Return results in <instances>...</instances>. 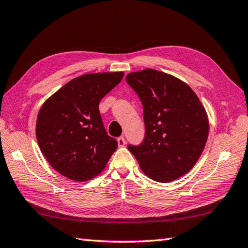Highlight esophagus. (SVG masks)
Here are the masks:
<instances>
[{
  "mask_svg": "<svg viewBox=\"0 0 248 248\" xmlns=\"http://www.w3.org/2000/svg\"><path fill=\"white\" fill-rule=\"evenodd\" d=\"M117 141H118V145L119 146H124L125 144V140H124V137L118 138V139H117Z\"/></svg>",
  "mask_w": 248,
  "mask_h": 248,
  "instance_id": "obj_1",
  "label": "esophagus"
}]
</instances>
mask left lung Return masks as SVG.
Returning <instances> with one entry per match:
<instances>
[{
  "mask_svg": "<svg viewBox=\"0 0 248 248\" xmlns=\"http://www.w3.org/2000/svg\"><path fill=\"white\" fill-rule=\"evenodd\" d=\"M127 83L143 105L145 134L128 149L143 173L170 183L188 173L198 161L209 133L207 112L186 83L153 69L129 73Z\"/></svg>",
  "mask_w": 248,
  "mask_h": 248,
  "instance_id": "1",
  "label": "left lung"
}]
</instances>
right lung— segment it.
<instances>
[{
  "instance_id": "add662e5",
  "label": "right lung",
  "mask_w": 248,
  "mask_h": 248,
  "mask_svg": "<svg viewBox=\"0 0 248 248\" xmlns=\"http://www.w3.org/2000/svg\"><path fill=\"white\" fill-rule=\"evenodd\" d=\"M123 77L124 72L84 74L66 83L41 106L37 141L58 173L85 182L105 169L118 143L105 130L98 106Z\"/></svg>"
}]
</instances>
